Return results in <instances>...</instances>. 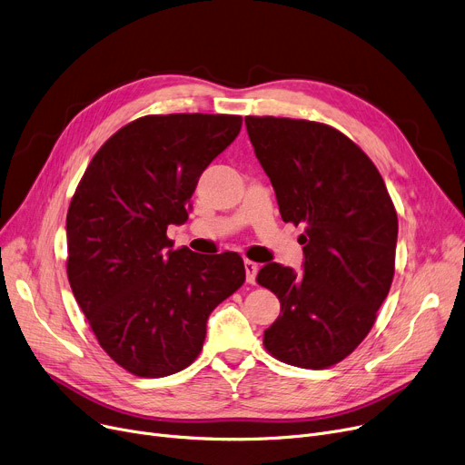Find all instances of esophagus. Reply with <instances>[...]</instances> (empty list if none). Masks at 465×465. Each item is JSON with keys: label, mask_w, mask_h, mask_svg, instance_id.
Segmentation results:
<instances>
[{"label": "esophagus", "mask_w": 465, "mask_h": 465, "mask_svg": "<svg viewBox=\"0 0 465 465\" xmlns=\"http://www.w3.org/2000/svg\"><path fill=\"white\" fill-rule=\"evenodd\" d=\"M245 273H247V282H254L256 281V273H258V263L252 260H245Z\"/></svg>", "instance_id": "34e87169"}]
</instances>
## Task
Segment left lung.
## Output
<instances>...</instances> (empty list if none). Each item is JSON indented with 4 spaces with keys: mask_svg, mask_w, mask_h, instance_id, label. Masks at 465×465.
I'll use <instances>...</instances> for the list:
<instances>
[{
    "mask_svg": "<svg viewBox=\"0 0 465 465\" xmlns=\"http://www.w3.org/2000/svg\"><path fill=\"white\" fill-rule=\"evenodd\" d=\"M245 124L282 220L305 224L303 273L275 262L258 272L281 302L263 347L296 368H330L370 333L388 296L396 207L375 163L339 130L277 116H245Z\"/></svg>",
    "mask_w": 465,
    "mask_h": 465,
    "instance_id": "left-lung-1",
    "label": "left lung"
}]
</instances>
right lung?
<instances>
[{
    "label": "right lung",
    "instance_id": "obj_1",
    "mask_svg": "<svg viewBox=\"0 0 465 465\" xmlns=\"http://www.w3.org/2000/svg\"><path fill=\"white\" fill-rule=\"evenodd\" d=\"M239 114H146L111 135L71 198L67 279L100 347L135 377L173 375L202 352L213 309L245 282L237 252L173 251L205 167Z\"/></svg>",
    "mask_w": 465,
    "mask_h": 465
}]
</instances>
